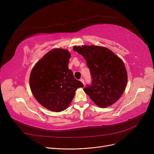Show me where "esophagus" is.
I'll return each instance as SVG.
<instances>
[{
	"mask_svg": "<svg viewBox=\"0 0 154 154\" xmlns=\"http://www.w3.org/2000/svg\"><path fill=\"white\" fill-rule=\"evenodd\" d=\"M80 81H81V82H82L83 83V84L84 85V84H85V82H84V80L83 79H80Z\"/></svg>",
	"mask_w": 154,
	"mask_h": 154,
	"instance_id": "esophagus-1",
	"label": "esophagus"
}]
</instances>
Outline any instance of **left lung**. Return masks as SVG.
Masks as SVG:
<instances>
[{"instance_id": "left-lung-1", "label": "left lung", "mask_w": 154, "mask_h": 154, "mask_svg": "<svg viewBox=\"0 0 154 154\" xmlns=\"http://www.w3.org/2000/svg\"><path fill=\"white\" fill-rule=\"evenodd\" d=\"M82 55L91 72L92 84L84 88L91 100L104 108L117 102L127 82V73L123 61L107 48L97 45L74 47Z\"/></svg>"}]
</instances>
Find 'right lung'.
I'll return each mask as SVG.
<instances>
[{
	"mask_svg": "<svg viewBox=\"0 0 154 154\" xmlns=\"http://www.w3.org/2000/svg\"><path fill=\"white\" fill-rule=\"evenodd\" d=\"M70 57L68 51L55 48L47 53L30 73L32 94L42 106L51 111L66 109L74 99L75 91L84 87L68 67Z\"/></svg>",
	"mask_w": 154,
	"mask_h": 154,
	"instance_id": "right-lung-1",
	"label": "right lung"
}]
</instances>
